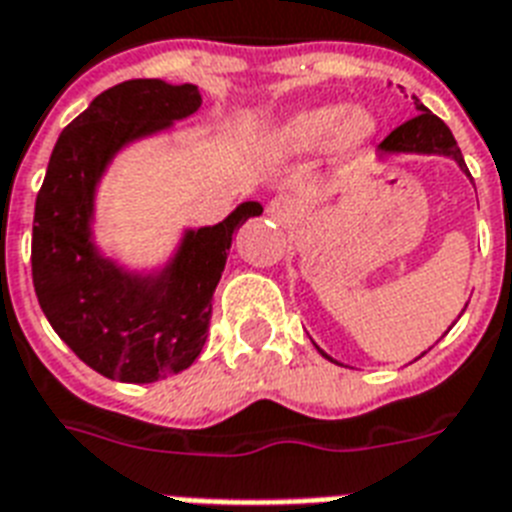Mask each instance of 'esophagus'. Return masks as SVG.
Masks as SVG:
<instances>
[{
	"mask_svg": "<svg viewBox=\"0 0 512 512\" xmlns=\"http://www.w3.org/2000/svg\"><path fill=\"white\" fill-rule=\"evenodd\" d=\"M265 215L268 220H273L276 225H292L297 223V215H300V204L295 199H289V196H279V199H273L265 209Z\"/></svg>",
	"mask_w": 512,
	"mask_h": 512,
	"instance_id": "obj_1",
	"label": "esophagus"
}]
</instances>
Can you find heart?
I'll return each mask as SVG.
<instances>
[{
    "instance_id": "obj_1",
    "label": "heart",
    "mask_w": 512,
    "mask_h": 512,
    "mask_svg": "<svg viewBox=\"0 0 512 512\" xmlns=\"http://www.w3.org/2000/svg\"><path fill=\"white\" fill-rule=\"evenodd\" d=\"M377 116L364 106H345V103H321L297 111L273 127L265 138V148L273 156L292 159V156H313L335 148L342 162H353L372 146L377 138Z\"/></svg>"
}]
</instances>
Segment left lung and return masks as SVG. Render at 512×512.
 <instances>
[{
    "instance_id": "obj_1",
    "label": "left lung",
    "mask_w": 512,
    "mask_h": 512,
    "mask_svg": "<svg viewBox=\"0 0 512 512\" xmlns=\"http://www.w3.org/2000/svg\"><path fill=\"white\" fill-rule=\"evenodd\" d=\"M414 106H417V111H420V114L390 132L388 138L380 143V154L377 156H380V159H385V156H398V154L449 156V159H454V162H457V167H460V170L470 177L468 167H465V159H462V151H460V146H457V140H454L452 130H449V127H446V124L441 122L436 114H430L428 108L422 106L417 98H414ZM470 180H473V177H470ZM465 308H468V305H465ZM316 348H319V345H316ZM319 353L324 358H329V361H335V358L327 356V353H324L321 348H319ZM422 356H425V353H422Z\"/></svg>"
}]
</instances>
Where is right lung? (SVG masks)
I'll return each mask as SVG.
<instances>
[{
    "label": "right lung",
    "mask_w": 512,
    "mask_h": 512,
    "mask_svg": "<svg viewBox=\"0 0 512 512\" xmlns=\"http://www.w3.org/2000/svg\"><path fill=\"white\" fill-rule=\"evenodd\" d=\"M201 106L196 84L130 79L60 132L34 207L31 276L58 337L108 380L156 382L199 358L233 233L263 215L244 201L223 223L185 228L156 271H130L95 244V196L119 151Z\"/></svg>",
    "instance_id": "right-lung-1"
}]
</instances>
